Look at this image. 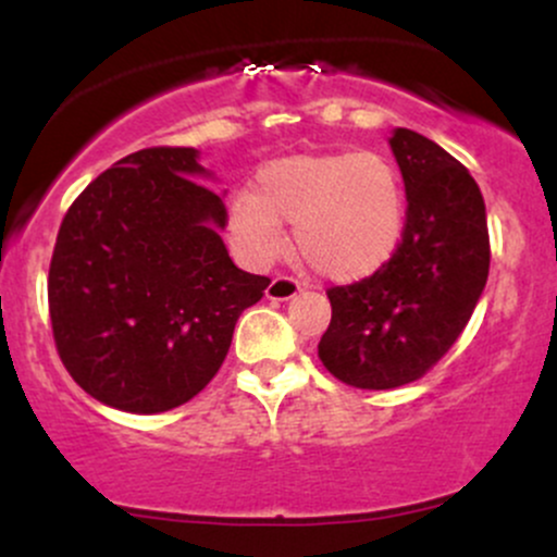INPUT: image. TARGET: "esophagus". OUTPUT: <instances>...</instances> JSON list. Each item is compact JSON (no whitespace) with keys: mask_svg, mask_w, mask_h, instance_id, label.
<instances>
[{"mask_svg":"<svg viewBox=\"0 0 557 557\" xmlns=\"http://www.w3.org/2000/svg\"><path fill=\"white\" fill-rule=\"evenodd\" d=\"M300 293V285L290 277H274L270 285H267V298L270 300H290Z\"/></svg>","mask_w":557,"mask_h":557,"instance_id":"1","label":"esophagus"}]
</instances>
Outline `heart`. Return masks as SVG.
I'll return each instance as SVG.
<instances>
[{
	"label": "heart",
	"instance_id": "b5f03b06",
	"mask_svg": "<svg viewBox=\"0 0 557 557\" xmlns=\"http://www.w3.org/2000/svg\"><path fill=\"white\" fill-rule=\"evenodd\" d=\"M400 170L376 151L298 154L264 164L257 190L230 201L227 225L240 251L272 261L296 227L300 257L332 283H359L395 257L406 235Z\"/></svg>",
	"mask_w": 557,
	"mask_h": 557
}]
</instances>
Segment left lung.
<instances>
[{"mask_svg":"<svg viewBox=\"0 0 557 557\" xmlns=\"http://www.w3.org/2000/svg\"><path fill=\"white\" fill-rule=\"evenodd\" d=\"M408 198L395 257L361 283L332 287L319 359L345 385L393 389L426 374L458 341L490 274L487 209L469 170L434 140L389 136Z\"/></svg>","mask_w":557,"mask_h":557,"instance_id":"8db88e82","label":"left lung"}]
</instances>
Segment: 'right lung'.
<instances>
[{
	"instance_id": "1",
	"label": "right lung",
	"mask_w": 557,
	"mask_h": 557,
	"mask_svg": "<svg viewBox=\"0 0 557 557\" xmlns=\"http://www.w3.org/2000/svg\"><path fill=\"white\" fill-rule=\"evenodd\" d=\"M198 149H144L75 198L49 267L60 359L104 406L162 413L220 372L235 322L270 280L238 270L220 230L222 196L203 188Z\"/></svg>"
}]
</instances>
